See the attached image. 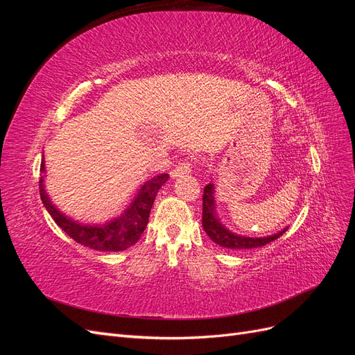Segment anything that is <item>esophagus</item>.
<instances>
[{"label": "esophagus", "mask_w": 355, "mask_h": 355, "mask_svg": "<svg viewBox=\"0 0 355 355\" xmlns=\"http://www.w3.org/2000/svg\"><path fill=\"white\" fill-rule=\"evenodd\" d=\"M194 164H196V161H192V158L180 161V163L178 166H175V168L170 171V175H171V178H180V176L189 175L192 168H194Z\"/></svg>", "instance_id": "34e87169"}]
</instances>
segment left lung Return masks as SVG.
Masks as SVG:
<instances>
[{
    "instance_id": "1",
    "label": "left lung",
    "mask_w": 355,
    "mask_h": 355,
    "mask_svg": "<svg viewBox=\"0 0 355 355\" xmlns=\"http://www.w3.org/2000/svg\"><path fill=\"white\" fill-rule=\"evenodd\" d=\"M202 228L207 232L209 237L222 247H227V249H254V247H262L268 243H271L277 239H280L282 235L287 231L283 230L271 237H263V239H249V237H240V235H235L230 232L227 228H223L220 222L218 220L216 214H214V198H213V184H209L204 188L202 194Z\"/></svg>"
}]
</instances>
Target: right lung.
Instances as JSON below:
<instances>
[{"instance_id": "1", "label": "right lung", "mask_w": 355, "mask_h": 355, "mask_svg": "<svg viewBox=\"0 0 355 355\" xmlns=\"http://www.w3.org/2000/svg\"><path fill=\"white\" fill-rule=\"evenodd\" d=\"M40 170L44 171V161H41ZM167 179V173L149 179L141 188V191H139V194L133 200L132 206L128 207L120 218H116L105 225H98V227L81 225L71 220L67 216H63L49 200L44 191V185H42V176L40 178V197L53 220H55L58 223V227H60L62 231H65L73 241L101 252H121L136 244L137 240L141 239V235L144 234L148 225L149 213H151L157 192L166 184Z\"/></svg>"}]
</instances>
